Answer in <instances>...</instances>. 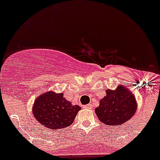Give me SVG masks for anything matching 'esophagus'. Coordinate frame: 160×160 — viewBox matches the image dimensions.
<instances>
[{"mask_svg":"<svg viewBox=\"0 0 160 160\" xmlns=\"http://www.w3.org/2000/svg\"><path fill=\"white\" fill-rule=\"evenodd\" d=\"M84 108H86V109H91L92 108V104H88V105H86L84 107Z\"/></svg>","mask_w":160,"mask_h":160,"instance_id":"1","label":"esophagus"}]
</instances>
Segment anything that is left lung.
I'll use <instances>...</instances> for the list:
<instances>
[{
    "label": "left lung",
    "mask_w": 160,
    "mask_h": 160,
    "mask_svg": "<svg viewBox=\"0 0 160 160\" xmlns=\"http://www.w3.org/2000/svg\"><path fill=\"white\" fill-rule=\"evenodd\" d=\"M107 95L100 100L99 107L95 109L98 119L108 126L124 123L136 111L135 98L122 85L115 90H107Z\"/></svg>",
    "instance_id": "left-lung-1"
}]
</instances>
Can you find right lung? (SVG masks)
Masks as SVG:
<instances>
[{
    "instance_id": "add662e5",
    "label": "right lung",
    "mask_w": 160,
    "mask_h": 160,
    "mask_svg": "<svg viewBox=\"0 0 160 160\" xmlns=\"http://www.w3.org/2000/svg\"><path fill=\"white\" fill-rule=\"evenodd\" d=\"M80 110L79 106H73L66 100L62 94L49 91L38 96L32 113L38 122L50 131L71 125Z\"/></svg>"
}]
</instances>
